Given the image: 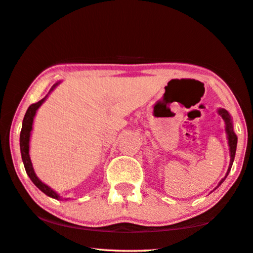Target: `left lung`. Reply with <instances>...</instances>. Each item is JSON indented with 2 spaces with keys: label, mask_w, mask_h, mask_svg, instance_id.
Instances as JSON below:
<instances>
[{
  "label": "left lung",
  "mask_w": 253,
  "mask_h": 253,
  "mask_svg": "<svg viewBox=\"0 0 253 253\" xmlns=\"http://www.w3.org/2000/svg\"><path fill=\"white\" fill-rule=\"evenodd\" d=\"M218 114L222 116V118L224 119V122H225V124H226V133H227V138H228V145H230L231 162H230V167H228L227 173L225 175V178H226L227 174H228V172H230L231 168H232V164H233V161H234L235 151H236V143H238V137H236V135H235V133L233 131V125H232V120H231L230 115H228V112L225 109H218ZM225 178H224L222 181L219 182V184L222 183L224 180H225ZM219 184H218V186H219Z\"/></svg>",
  "instance_id": "left-lung-1"
}]
</instances>
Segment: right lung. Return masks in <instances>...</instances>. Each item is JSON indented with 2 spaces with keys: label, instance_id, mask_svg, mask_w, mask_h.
Returning <instances> with one entry per match:
<instances>
[{
  "label": "right lung",
  "instance_id": "add662e5",
  "mask_svg": "<svg viewBox=\"0 0 253 253\" xmlns=\"http://www.w3.org/2000/svg\"><path fill=\"white\" fill-rule=\"evenodd\" d=\"M56 85H57V83H56L55 85L51 87V90H53ZM45 99H46V97L40 100V101H38V102L33 103V105L28 108V110L25 115V118H23V122H22L21 133H20V150H21L23 166H25L27 174L29 175L31 181H33L36 184V187H38L39 189L43 192V194H46L47 196H49V197H51V198L59 200L62 198L59 197V196L56 194L53 189H50L49 187L46 186L45 183L40 181V180L37 178V175H36L35 171H34L33 164H31V161H30V156H29V139H30V131H31V129H33L34 117L36 115V111H37L38 108L42 106V103L45 101Z\"/></svg>",
  "mask_w": 253,
  "mask_h": 253
}]
</instances>
